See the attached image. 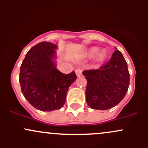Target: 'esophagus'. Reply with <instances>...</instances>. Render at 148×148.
Returning <instances> with one entry per match:
<instances>
[{
    "label": "esophagus",
    "mask_w": 148,
    "mask_h": 148,
    "mask_svg": "<svg viewBox=\"0 0 148 148\" xmlns=\"http://www.w3.org/2000/svg\"><path fill=\"white\" fill-rule=\"evenodd\" d=\"M75 72L77 77H80V76L82 75V69L81 68H77V69L75 70Z\"/></svg>",
    "instance_id": "esophagus-1"
}]
</instances>
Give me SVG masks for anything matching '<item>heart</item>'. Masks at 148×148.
Segmentation results:
<instances>
[{
    "label": "heart",
    "mask_w": 148,
    "mask_h": 148,
    "mask_svg": "<svg viewBox=\"0 0 148 148\" xmlns=\"http://www.w3.org/2000/svg\"><path fill=\"white\" fill-rule=\"evenodd\" d=\"M98 51H99V49H98V48H97V47L91 48V49L88 51V55H89V56H94L95 55L97 54V53L98 52ZM105 57H106V53H105V51H100L99 53H98L97 56V58L98 60H99V61L103 60V59H105Z\"/></svg>",
    "instance_id": "obj_1"
}]
</instances>
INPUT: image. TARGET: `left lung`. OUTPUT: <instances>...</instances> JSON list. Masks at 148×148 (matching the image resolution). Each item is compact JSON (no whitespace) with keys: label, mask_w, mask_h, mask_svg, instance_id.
I'll list each match as a JSON object with an SVG mask.
<instances>
[{"label":"left lung","mask_w":148,"mask_h":148,"mask_svg":"<svg viewBox=\"0 0 148 148\" xmlns=\"http://www.w3.org/2000/svg\"><path fill=\"white\" fill-rule=\"evenodd\" d=\"M87 84L86 101L92 109L106 110L123 99L130 85L127 64L119 50L113 52L110 60L99 69L82 72Z\"/></svg>","instance_id":"left-lung-1"}]
</instances>
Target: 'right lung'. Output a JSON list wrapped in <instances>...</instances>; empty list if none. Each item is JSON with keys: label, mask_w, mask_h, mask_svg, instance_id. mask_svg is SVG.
Listing matches in <instances>:
<instances>
[{"label": "right lung", "mask_w": 148, "mask_h": 148, "mask_svg": "<svg viewBox=\"0 0 148 148\" xmlns=\"http://www.w3.org/2000/svg\"><path fill=\"white\" fill-rule=\"evenodd\" d=\"M56 45L42 41L28 51L21 66L19 82L23 96L41 111L63 107L69 87L77 77L75 72L63 74L53 61Z\"/></svg>", "instance_id": "1"}]
</instances>
